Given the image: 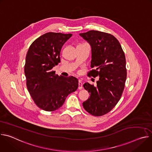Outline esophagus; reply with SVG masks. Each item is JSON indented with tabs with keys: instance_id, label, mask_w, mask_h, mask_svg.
Instances as JSON below:
<instances>
[{
	"instance_id": "obj_1",
	"label": "esophagus",
	"mask_w": 152,
	"mask_h": 152,
	"mask_svg": "<svg viewBox=\"0 0 152 152\" xmlns=\"http://www.w3.org/2000/svg\"><path fill=\"white\" fill-rule=\"evenodd\" d=\"M78 88L79 90H82L83 88V85H82V83L81 82L80 80H79V86H78Z\"/></svg>"
}]
</instances>
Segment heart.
<instances>
[{"label": "heart", "instance_id": "heart-1", "mask_svg": "<svg viewBox=\"0 0 152 152\" xmlns=\"http://www.w3.org/2000/svg\"><path fill=\"white\" fill-rule=\"evenodd\" d=\"M86 45V44H85V43H83V44H79V45H78L77 46H80V45Z\"/></svg>", "mask_w": 152, "mask_h": 152}]
</instances>
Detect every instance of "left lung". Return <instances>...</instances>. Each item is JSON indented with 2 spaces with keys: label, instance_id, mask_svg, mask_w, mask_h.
Returning a JSON list of instances; mask_svg holds the SVG:
<instances>
[{
  "label": "left lung",
  "instance_id": "1",
  "mask_svg": "<svg viewBox=\"0 0 152 152\" xmlns=\"http://www.w3.org/2000/svg\"><path fill=\"white\" fill-rule=\"evenodd\" d=\"M91 47L89 76H99L97 86L86 82L83 87L90 97L83 102L84 109L94 116L111 111L120 100L127 77L126 58L119 41L113 35L98 31L79 34Z\"/></svg>",
  "mask_w": 152,
  "mask_h": 152
}]
</instances>
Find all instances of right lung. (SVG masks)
Wrapping results in <instances>:
<instances>
[{"label":"right lung","instance_id":"add662e5","mask_svg":"<svg viewBox=\"0 0 152 152\" xmlns=\"http://www.w3.org/2000/svg\"><path fill=\"white\" fill-rule=\"evenodd\" d=\"M72 36V34H45L32 43L26 54L27 88L35 104L45 111L59 109L68 95L78 88L76 77L59 76L52 70L60 62L62 46Z\"/></svg>","mask_w":152,"mask_h":152}]
</instances>
